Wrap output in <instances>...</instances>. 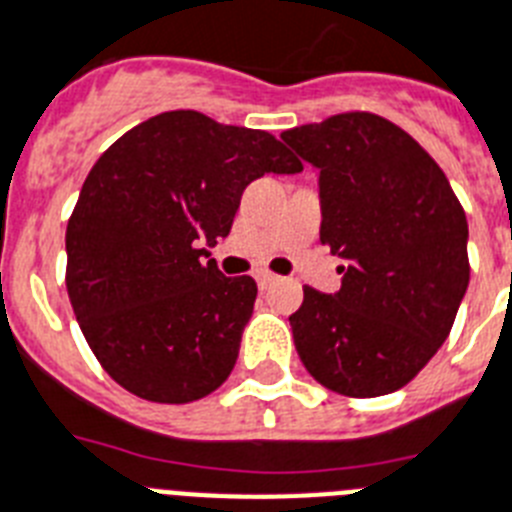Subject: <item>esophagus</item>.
Returning <instances> with one entry per match:
<instances>
[{"label":"esophagus","instance_id":"1","mask_svg":"<svg viewBox=\"0 0 512 512\" xmlns=\"http://www.w3.org/2000/svg\"><path fill=\"white\" fill-rule=\"evenodd\" d=\"M278 281L276 273H270V270H260L257 273V284H260V289H268V286H273Z\"/></svg>","mask_w":512,"mask_h":512}]
</instances>
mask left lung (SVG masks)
I'll list each match as a JSON object with an SVG mask.
<instances>
[{
  "label": "left lung",
  "mask_w": 512,
  "mask_h": 512,
  "mask_svg": "<svg viewBox=\"0 0 512 512\" xmlns=\"http://www.w3.org/2000/svg\"><path fill=\"white\" fill-rule=\"evenodd\" d=\"M281 139L321 170V242L342 289L305 286L289 315L307 373L344 397L418 376L450 336L468 289V220L434 157L373 112H342Z\"/></svg>",
  "instance_id": "obj_1"
}]
</instances>
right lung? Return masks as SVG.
Here are the masks:
<instances>
[{
	"label": "right lung",
	"mask_w": 512,
	"mask_h": 512,
	"mask_svg": "<svg viewBox=\"0 0 512 512\" xmlns=\"http://www.w3.org/2000/svg\"><path fill=\"white\" fill-rule=\"evenodd\" d=\"M302 162L255 128L194 110L120 136L83 181L68 220V297L91 352L123 389L184 405L234 371L255 278H226L207 247L228 236L242 194Z\"/></svg>",
	"instance_id": "add662e5"
}]
</instances>
